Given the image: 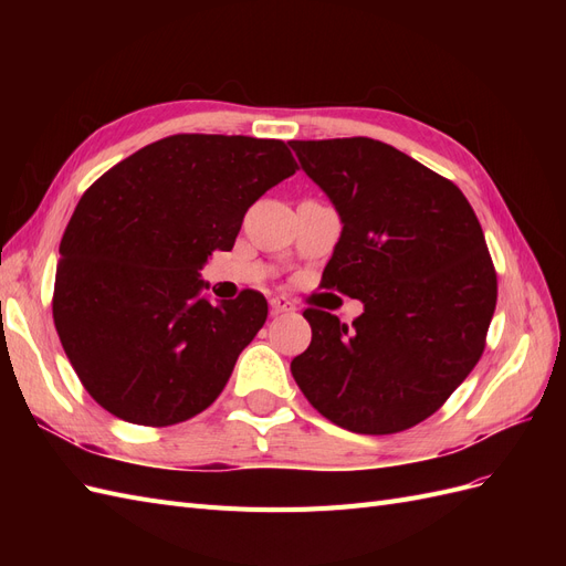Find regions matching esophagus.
Returning a JSON list of instances; mask_svg holds the SVG:
<instances>
[{
    "instance_id": "34e87169",
    "label": "esophagus",
    "mask_w": 566,
    "mask_h": 566,
    "mask_svg": "<svg viewBox=\"0 0 566 566\" xmlns=\"http://www.w3.org/2000/svg\"><path fill=\"white\" fill-rule=\"evenodd\" d=\"M269 304H271V312H273V314H283V312H293V310H295V304L290 302L287 297H283V295L271 297Z\"/></svg>"
}]
</instances>
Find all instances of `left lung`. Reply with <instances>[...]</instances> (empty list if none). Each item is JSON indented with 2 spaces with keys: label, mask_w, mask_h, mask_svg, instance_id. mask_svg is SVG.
Returning a JSON list of instances; mask_svg holds the SVG:
<instances>
[{
  "label": "left lung",
  "mask_w": 566,
  "mask_h": 566,
  "mask_svg": "<svg viewBox=\"0 0 566 566\" xmlns=\"http://www.w3.org/2000/svg\"><path fill=\"white\" fill-rule=\"evenodd\" d=\"M337 208L321 285L361 300L352 325L310 306L312 345L290 370L323 418L394 434L430 418L486 347L499 279L460 188L389 144L290 142Z\"/></svg>",
  "instance_id": "8db88e82"
}]
</instances>
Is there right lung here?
<instances>
[{
    "label": "right lung",
    "instance_id": "add662e5",
    "mask_svg": "<svg viewBox=\"0 0 566 566\" xmlns=\"http://www.w3.org/2000/svg\"><path fill=\"white\" fill-rule=\"evenodd\" d=\"M295 169L279 139L175 134L84 191L61 238L51 310L101 408L167 427L219 397L269 306L256 290L210 304L198 271L233 248L250 205Z\"/></svg>",
    "mask_w": 566,
    "mask_h": 566
}]
</instances>
